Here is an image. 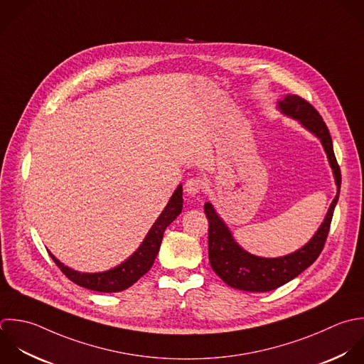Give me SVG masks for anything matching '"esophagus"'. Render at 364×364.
Instances as JSON below:
<instances>
[{"label":"esophagus","mask_w":364,"mask_h":364,"mask_svg":"<svg viewBox=\"0 0 364 364\" xmlns=\"http://www.w3.org/2000/svg\"><path fill=\"white\" fill-rule=\"evenodd\" d=\"M203 188H204V181L200 177H191L186 183V191L191 196L198 194L200 191H203Z\"/></svg>","instance_id":"obj_1"}]
</instances>
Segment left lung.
I'll return each mask as SVG.
<instances>
[{"instance_id": "obj_1", "label": "left lung", "mask_w": 364, "mask_h": 364, "mask_svg": "<svg viewBox=\"0 0 364 364\" xmlns=\"http://www.w3.org/2000/svg\"><path fill=\"white\" fill-rule=\"evenodd\" d=\"M279 109L299 120L308 130L316 134L328 154L338 184V196L331 204L326 218L314 238L296 252L281 258H259L244 251L232 238L231 232L217 215L210 203H205L204 211L208 218V258L214 272L230 287L248 292L274 291L296 278L308 267H311L323 251L333 211L341 194L342 174L338 164L333 143L326 123L319 112L304 97L298 95H287L279 102Z\"/></svg>"}]
</instances>
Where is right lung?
Here are the masks:
<instances>
[{"instance_id": "right-lung-1", "label": "right lung", "mask_w": 364, "mask_h": 364, "mask_svg": "<svg viewBox=\"0 0 364 364\" xmlns=\"http://www.w3.org/2000/svg\"><path fill=\"white\" fill-rule=\"evenodd\" d=\"M183 210V187L178 186L174 194L171 196L168 204L149 231L147 237L144 238L143 244L139 247V250L122 265L99 274H80L76 272L63 264H60L50 252V258L58 265V268L63 272V275L75 282L76 285L96 291V292H120L132 287L134 282H137L144 274H147L154 264V259L159 254L160 244L163 240L164 230L180 215Z\"/></svg>"}]
</instances>
